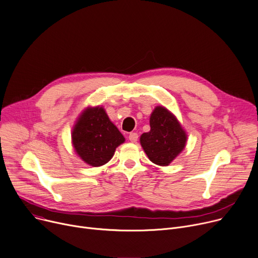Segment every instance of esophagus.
<instances>
[{"mask_svg": "<svg viewBox=\"0 0 258 258\" xmlns=\"http://www.w3.org/2000/svg\"><path fill=\"white\" fill-rule=\"evenodd\" d=\"M137 138H138V134H137L136 132H131V133L129 134V141H130L131 143H136Z\"/></svg>", "mask_w": 258, "mask_h": 258, "instance_id": "obj_1", "label": "esophagus"}]
</instances>
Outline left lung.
Segmentation results:
<instances>
[{"mask_svg":"<svg viewBox=\"0 0 258 258\" xmlns=\"http://www.w3.org/2000/svg\"><path fill=\"white\" fill-rule=\"evenodd\" d=\"M151 130L141 136V144L149 159L161 166L168 165L185 148L187 136L175 116L157 106L150 117Z\"/></svg>","mask_w":258,"mask_h":258,"instance_id":"8db88e82","label":"left lung"}]
</instances>
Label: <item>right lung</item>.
<instances>
[{
	"instance_id": "1",
	"label": "right lung",
	"mask_w": 258,
	"mask_h": 258,
	"mask_svg": "<svg viewBox=\"0 0 258 258\" xmlns=\"http://www.w3.org/2000/svg\"><path fill=\"white\" fill-rule=\"evenodd\" d=\"M124 142V136L110 122L102 107L86 109L72 131V143L76 153L92 166L107 163L116 147Z\"/></svg>"
}]
</instances>
